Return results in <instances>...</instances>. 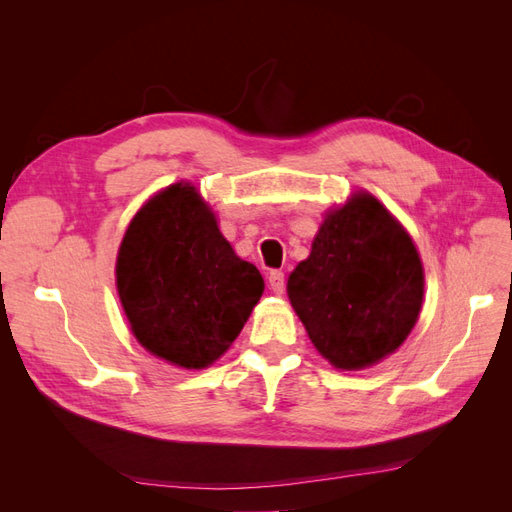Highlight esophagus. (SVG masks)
I'll use <instances>...</instances> for the list:
<instances>
[{
	"instance_id": "1",
	"label": "esophagus",
	"mask_w": 512,
	"mask_h": 512,
	"mask_svg": "<svg viewBox=\"0 0 512 512\" xmlns=\"http://www.w3.org/2000/svg\"><path fill=\"white\" fill-rule=\"evenodd\" d=\"M269 286L275 294H282L284 288H286V277H284V271H271L269 273Z\"/></svg>"
}]
</instances>
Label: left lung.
Instances as JSON below:
<instances>
[{
    "label": "left lung",
    "mask_w": 512,
    "mask_h": 512,
    "mask_svg": "<svg viewBox=\"0 0 512 512\" xmlns=\"http://www.w3.org/2000/svg\"><path fill=\"white\" fill-rule=\"evenodd\" d=\"M312 344L339 369L374 365L397 350L421 312L423 265L408 232L374 196L327 215L288 280Z\"/></svg>",
    "instance_id": "obj_1"
}]
</instances>
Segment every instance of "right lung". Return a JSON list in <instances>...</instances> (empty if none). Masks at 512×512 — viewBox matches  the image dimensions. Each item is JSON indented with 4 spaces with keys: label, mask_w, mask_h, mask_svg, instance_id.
<instances>
[{
    "label": "right lung",
    "mask_w": 512,
    "mask_h": 512,
    "mask_svg": "<svg viewBox=\"0 0 512 512\" xmlns=\"http://www.w3.org/2000/svg\"><path fill=\"white\" fill-rule=\"evenodd\" d=\"M117 288L138 342L164 361L200 369L235 342L265 280L232 252L196 188L175 183L132 220Z\"/></svg>",
    "instance_id": "add662e5"
}]
</instances>
